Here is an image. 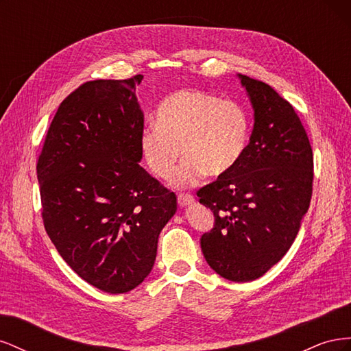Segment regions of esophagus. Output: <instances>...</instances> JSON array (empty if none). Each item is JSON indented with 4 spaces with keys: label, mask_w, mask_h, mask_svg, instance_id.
<instances>
[{
    "label": "esophagus",
    "mask_w": 351,
    "mask_h": 351,
    "mask_svg": "<svg viewBox=\"0 0 351 351\" xmlns=\"http://www.w3.org/2000/svg\"><path fill=\"white\" fill-rule=\"evenodd\" d=\"M177 200H178V205L182 206V208L195 204V197L190 196V195H184V193H183V195H178Z\"/></svg>",
    "instance_id": "1"
}]
</instances>
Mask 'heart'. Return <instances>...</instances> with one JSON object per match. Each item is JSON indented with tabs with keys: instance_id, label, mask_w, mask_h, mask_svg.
I'll return each mask as SVG.
<instances>
[{
	"instance_id": "obj_1",
	"label": "heart",
	"mask_w": 351,
	"mask_h": 351,
	"mask_svg": "<svg viewBox=\"0 0 351 351\" xmlns=\"http://www.w3.org/2000/svg\"><path fill=\"white\" fill-rule=\"evenodd\" d=\"M249 136L250 119L243 105L204 90L180 89L159 104L155 124L141 134V151L151 173L162 180L171 177L182 152L184 159L173 183L187 187L205 174L231 171L246 151Z\"/></svg>"
}]
</instances>
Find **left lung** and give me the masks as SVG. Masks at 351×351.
Instances as JSON below:
<instances>
[{"mask_svg": "<svg viewBox=\"0 0 351 351\" xmlns=\"http://www.w3.org/2000/svg\"><path fill=\"white\" fill-rule=\"evenodd\" d=\"M254 124L236 167L202 187L214 228L200 239L209 267L222 278L246 282L289 252L309 209L313 154L299 115L269 84L239 74Z\"/></svg>", "mask_w": 351, "mask_h": 351, "instance_id": "left-lung-1", "label": "left lung"}]
</instances>
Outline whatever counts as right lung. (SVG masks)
Segmentation results:
<instances>
[{
  "mask_svg": "<svg viewBox=\"0 0 351 351\" xmlns=\"http://www.w3.org/2000/svg\"><path fill=\"white\" fill-rule=\"evenodd\" d=\"M127 80H93L61 102L36 173L42 219L69 267L97 289L127 293L154 268L177 197L146 173L143 112Z\"/></svg>",
  "mask_w": 351,
  "mask_h": 351,
  "instance_id": "add662e5",
  "label": "right lung"
}]
</instances>
